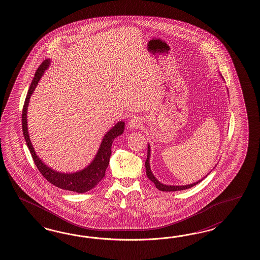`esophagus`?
I'll use <instances>...</instances> for the list:
<instances>
[{"label": "esophagus", "mask_w": 260, "mask_h": 260, "mask_svg": "<svg viewBox=\"0 0 260 260\" xmlns=\"http://www.w3.org/2000/svg\"><path fill=\"white\" fill-rule=\"evenodd\" d=\"M142 125V119L140 117H133L128 121L127 123V127L129 129H136V128H140Z\"/></svg>", "instance_id": "esophagus-1"}]
</instances>
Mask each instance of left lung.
<instances>
[{
    "label": "left lung",
    "mask_w": 260,
    "mask_h": 260,
    "mask_svg": "<svg viewBox=\"0 0 260 260\" xmlns=\"http://www.w3.org/2000/svg\"><path fill=\"white\" fill-rule=\"evenodd\" d=\"M221 78L223 79L222 77V75H220ZM150 144L148 145V157H147V160H146V162H145V167H146V173H147V176H148V178L150 179V181L152 182L154 185H155V187L157 188L159 190H162V191H176V190H183V189H189V188H191V187H193V186H196L197 184L198 183H200V182L202 181L203 179H204L205 177L209 174H207L205 177H203L202 179H200V180H198V181L194 182V183H192V184H189V185H182V186H173V185H165V184H163V183H161V182L158 181L157 179L155 178V176L153 175V173H151V170H150ZM212 172V171H211ZM210 172V173H211Z\"/></svg>",
    "instance_id": "1"
}]
</instances>
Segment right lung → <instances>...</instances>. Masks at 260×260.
<instances>
[{
	"mask_svg": "<svg viewBox=\"0 0 260 260\" xmlns=\"http://www.w3.org/2000/svg\"><path fill=\"white\" fill-rule=\"evenodd\" d=\"M49 66H50L49 59L45 60L43 63H41L38 70L35 72L34 78L32 80L31 85L26 95L24 108H23V113H22V125H23L24 140L26 142L28 150H30L35 165L47 181L53 184L54 186L60 189L83 193L89 189H93L95 186L104 178L106 170L110 163L111 145L113 143V140L117 136L124 133L125 122L119 121L115 126H112L110 131L105 134L94 159L85 169L78 171L76 173H64L57 172L52 170L51 168L47 167L36 154L29 138L28 129H27V107L29 104V99L37 87L40 79L42 78V76L44 75L45 71H47Z\"/></svg>",
	"mask_w": 260,
	"mask_h": 260,
	"instance_id": "1",
	"label": "right lung"
}]
</instances>
